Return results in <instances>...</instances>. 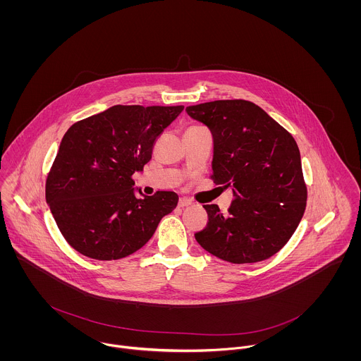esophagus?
Listing matches in <instances>:
<instances>
[{"label":"esophagus","mask_w":361,"mask_h":361,"mask_svg":"<svg viewBox=\"0 0 361 361\" xmlns=\"http://www.w3.org/2000/svg\"><path fill=\"white\" fill-rule=\"evenodd\" d=\"M190 204H192V202L188 200L186 197H180V199H179V203H178V206L182 207V208H183V207H189Z\"/></svg>","instance_id":"34e87169"}]
</instances>
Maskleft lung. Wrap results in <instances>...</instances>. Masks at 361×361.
Segmentation results:
<instances>
[{
	"label": "left lung",
	"mask_w": 361,
	"mask_h": 361,
	"mask_svg": "<svg viewBox=\"0 0 361 361\" xmlns=\"http://www.w3.org/2000/svg\"><path fill=\"white\" fill-rule=\"evenodd\" d=\"M190 118L214 139L212 180L232 188L228 214L207 204L208 224L195 235L215 257L257 262L278 253L300 224L307 200L299 147L262 108L246 100L190 105Z\"/></svg>",
	"instance_id": "8db88e82"
}]
</instances>
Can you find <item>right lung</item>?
I'll use <instances>...</instances> for the list:
<instances>
[{
	"instance_id": "add662e5",
	"label": "right lung",
	"mask_w": 361,
	"mask_h": 361,
	"mask_svg": "<svg viewBox=\"0 0 361 361\" xmlns=\"http://www.w3.org/2000/svg\"><path fill=\"white\" fill-rule=\"evenodd\" d=\"M182 111L183 105H114L68 129L47 178L46 200L76 252L94 259L126 257L152 239L176 207V193L145 196L133 188L132 175L143 171L155 139Z\"/></svg>"
}]
</instances>
